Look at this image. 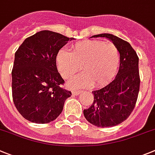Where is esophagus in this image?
Returning <instances> with one entry per match:
<instances>
[{
  "label": "esophagus",
  "mask_w": 155,
  "mask_h": 155,
  "mask_svg": "<svg viewBox=\"0 0 155 155\" xmlns=\"http://www.w3.org/2000/svg\"><path fill=\"white\" fill-rule=\"evenodd\" d=\"M81 91H76V90H73L72 91V94L73 95H78L81 94Z\"/></svg>",
  "instance_id": "obj_1"
}]
</instances>
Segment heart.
<instances>
[{
  "instance_id": "heart-1",
  "label": "heart",
  "mask_w": 155,
  "mask_h": 155,
  "mask_svg": "<svg viewBox=\"0 0 155 155\" xmlns=\"http://www.w3.org/2000/svg\"><path fill=\"white\" fill-rule=\"evenodd\" d=\"M56 65L64 79L81 69L84 72L72 78L68 84L72 87H97L107 84L116 76L120 65V53L115 45L92 40L75 44L71 52L61 49L56 55Z\"/></svg>"
}]
</instances>
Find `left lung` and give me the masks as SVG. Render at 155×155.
I'll use <instances>...</instances> for the list:
<instances>
[{"label":"left lung","instance_id":"8db88e82","mask_svg":"<svg viewBox=\"0 0 155 155\" xmlns=\"http://www.w3.org/2000/svg\"><path fill=\"white\" fill-rule=\"evenodd\" d=\"M105 38L117 47L120 66L114 80L105 87L93 91L94 101L84 110L85 118L100 127H113L130 116L135 107L140 87L138 57L128 42L110 34H100L91 38Z\"/></svg>","mask_w":155,"mask_h":155}]
</instances>
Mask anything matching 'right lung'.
<instances>
[{"mask_svg":"<svg viewBox=\"0 0 155 155\" xmlns=\"http://www.w3.org/2000/svg\"><path fill=\"white\" fill-rule=\"evenodd\" d=\"M68 38L51 31H39L21 44L15 55L12 97L17 110L26 120L46 124L60 115L71 91L61 87L56 55Z\"/></svg>","mask_w":155,"mask_h":155,"instance_id":"1","label":"right lung"}]
</instances>
